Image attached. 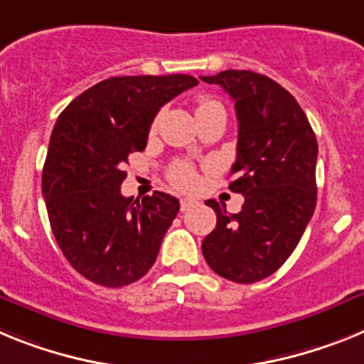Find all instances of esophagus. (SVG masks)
Returning <instances> with one entry per match:
<instances>
[{
	"label": "esophagus",
	"mask_w": 364,
	"mask_h": 364,
	"mask_svg": "<svg viewBox=\"0 0 364 364\" xmlns=\"http://www.w3.org/2000/svg\"><path fill=\"white\" fill-rule=\"evenodd\" d=\"M196 205H198V201L192 200V198H181V201H179V207H181L183 213H185V210H191Z\"/></svg>",
	"instance_id": "34e87169"
}]
</instances>
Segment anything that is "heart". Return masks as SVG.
<instances>
[{"mask_svg":"<svg viewBox=\"0 0 364 364\" xmlns=\"http://www.w3.org/2000/svg\"><path fill=\"white\" fill-rule=\"evenodd\" d=\"M214 109H223L220 100L213 99V97H200L198 99V107H196V115H201V113L214 112ZM170 181L173 183L179 188H191L198 181V173H196L194 166L191 163H185V161H178V163L172 164V168L168 172Z\"/></svg>","mask_w":364,"mask_h":364,"instance_id":"heart-1","label":"heart"}]
</instances>
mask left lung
<instances>
[{
  "label": "left lung",
  "instance_id": "1",
  "mask_svg": "<svg viewBox=\"0 0 364 364\" xmlns=\"http://www.w3.org/2000/svg\"><path fill=\"white\" fill-rule=\"evenodd\" d=\"M201 80L235 100L238 146L229 188L245 200L238 214L207 201L218 221L201 251L220 277L258 282L291 257L314 216L317 139L295 97L269 77L229 69Z\"/></svg>",
  "mask_w": 364,
  "mask_h": 364
}]
</instances>
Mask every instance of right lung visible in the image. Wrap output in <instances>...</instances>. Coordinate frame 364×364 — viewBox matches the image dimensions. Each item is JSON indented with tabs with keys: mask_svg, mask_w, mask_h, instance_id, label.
I'll return each mask as SVG.
<instances>
[{
	"mask_svg": "<svg viewBox=\"0 0 364 364\" xmlns=\"http://www.w3.org/2000/svg\"><path fill=\"white\" fill-rule=\"evenodd\" d=\"M198 86L191 75L113 77L60 113L42 172V194L58 247L91 282L122 287L150 271L179 201L164 192L124 198L132 151H143L157 112Z\"/></svg>",
	"mask_w": 364,
	"mask_h": 364,
	"instance_id": "obj_1",
	"label": "right lung"
}]
</instances>
